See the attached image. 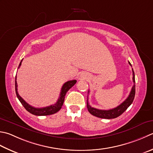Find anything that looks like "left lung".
Returning <instances> with one entry per match:
<instances>
[{
  "mask_svg": "<svg viewBox=\"0 0 153 153\" xmlns=\"http://www.w3.org/2000/svg\"><path fill=\"white\" fill-rule=\"evenodd\" d=\"M128 64H129L131 66H132L129 62H128ZM132 71H133V81L134 85L132 87V89H131L130 94L128 95V97L123 101V102L114 109H109V110H101V109H98L96 108H94V107H91L88 103V100H87V107H88V111L90 113L91 115L97 117L102 118V119H107L116 118L117 117L120 116L122 113H123L124 111H125L128 107L131 105V103H133L134 98V95H135V79H134V73L133 68H132ZM89 92V91H88V94Z\"/></svg>",
  "mask_w": 153,
  "mask_h": 153,
  "instance_id": "obj_1",
  "label": "left lung"
}]
</instances>
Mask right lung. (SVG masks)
Segmentation results:
<instances>
[{
    "instance_id": "add662e5",
    "label": "right lung",
    "mask_w": 153,
    "mask_h": 153,
    "mask_svg": "<svg viewBox=\"0 0 153 153\" xmlns=\"http://www.w3.org/2000/svg\"><path fill=\"white\" fill-rule=\"evenodd\" d=\"M22 59L21 60L20 63L19 68L21 65V64H22ZM76 82H77L76 80H71L65 82L64 84L63 85L62 88L61 89L60 95H59V97L58 98V101H57V102L55 104L52 105H50L48 107H42V108H36V107L31 106L30 105L27 103L26 101L20 96L17 91L16 76V78H15V90H16V96L18 99H19V101H20V103H22V105L24 106V107H25V108L28 111L29 113H30L32 114L37 115V116L50 115L54 114V113H57L60 110V109L62 108V107L63 105V103H64L65 94H66V93L68 91L69 89L72 88V87L76 84Z\"/></svg>"
}]
</instances>
